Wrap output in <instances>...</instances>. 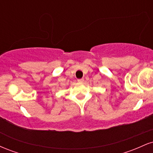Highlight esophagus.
I'll return each mask as SVG.
<instances>
[{"label":"esophagus","instance_id":"1","mask_svg":"<svg viewBox=\"0 0 153 153\" xmlns=\"http://www.w3.org/2000/svg\"><path fill=\"white\" fill-rule=\"evenodd\" d=\"M84 81V80L82 78H81V79H78V82H82Z\"/></svg>","mask_w":153,"mask_h":153}]
</instances>
